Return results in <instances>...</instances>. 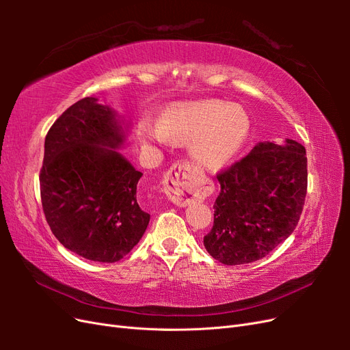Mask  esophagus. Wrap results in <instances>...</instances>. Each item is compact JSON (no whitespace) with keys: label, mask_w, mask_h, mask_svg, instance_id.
<instances>
[{"label":"esophagus","mask_w":350,"mask_h":350,"mask_svg":"<svg viewBox=\"0 0 350 350\" xmlns=\"http://www.w3.org/2000/svg\"><path fill=\"white\" fill-rule=\"evenodd\" d=\"M165 194L176 206H188L201 200V194L196 187V174L187 161L176 162L165 175Z\"/></svg>","instance_id":"1"}]
</instances>
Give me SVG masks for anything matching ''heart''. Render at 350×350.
<instances>
[{
    "label": "heart",
    "instance_id": "b5f03b06",
    "mask_svg": "<svg viewBox=\"0 0 350 350\" xmlns=\"http://www.w3.org/2000/svg\"><path fill=\"white\" fill-rule=\"evenodd\" d=\"M248 131L247 112L219 100L176 103L163 112L159 124L144 120L139 125L144 142L165 144L172 139L191 143L194 163L208 172L219 171L235 157Z\"/></svg>",
    "mask_w": 350,
    "mask_h": 350
}]
</instances>
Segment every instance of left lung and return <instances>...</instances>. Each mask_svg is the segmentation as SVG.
Instances as JSON below:
<instances>
[{"mask_svg": "<svg viewBox=\"0 0 350 350\" xmlns=\"http://www.w3.org/2000/svg\"><path fill=\"white\" fill-rule=\"evenodd\" d=\"M213 228L204 247L226 266L261 260L298 225L305 204L306 153L291 139L258 143L241 161L217 174Z\"/></svg>", "mask_w": 350, "mask_h": 350, "instance_id": "obj_1", "label": "left lung"}]
</instances>
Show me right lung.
<instances>
[{"instance_id": "right-lung-1", "label": "right lung", "mask_w": 350, "mask_h": 350, "mask_svg": "<svg viewBox=\"0 0 350 350\" xmlns=\"http://www.w3.org/2000/svg\"><path fill=\"white\" fill-rule=\"evenodd\" d=\"M124 142L118 116L96 98L71 105L46 134L42 207L52 234L83 258L120 261L149 225L137 198L143 174L115 150Z\"/></svg>"}]
</instances>
